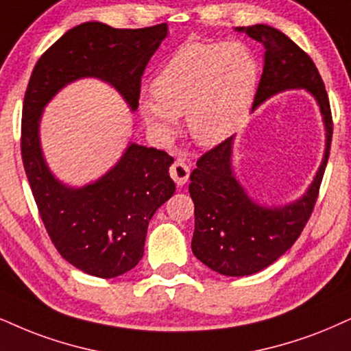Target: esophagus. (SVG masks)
Wrapping results in <instances>:
<instances>
[{
	"instance_id": "esophagus-1",
	"label": "esophagus",
	"mask_w": 351,
	"mask_h": 351,
	"mask_svg": "<svg viewBox=\"0 0 351 351\" xmlns=\"http://www.w3.org/2000/svg\"><path fill=\"white\" fill-rule=\"evenodd\" d=\"M189 176H190V169L185 162L182 161H177L172 164L171 167V177L174 179V182L177 185H184L185 182L189 180Z\"/></svg>"
}]
</instances>
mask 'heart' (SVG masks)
Segmentation results:
<instances>
[{
    "label": "heart",
    "mask_w": 351,
    "mask_h": 351,
    "mask_svg": "<svg viewBox=\"0 0 351 351\" xmlns=\"http://www.w3.org/2000/svg\"><path fill=\"white\" fill-rule=\"evenodd\" d=\"M258 76L261 64L245 43H184L154 76V99L140 101L141 119L159 141L169 143L185 115L190 136L215 146L245 120Z\"/></svg>",
    "instance_id": "heart-1"
}]
</instances>
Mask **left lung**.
I'll return each instance as SVG.
<instances>
[{
  "label": "left lung",
  "instance_id": "8db88e82",
  "mask_svg": "<svg viewBox=\"0 0 351 351\" xmlns=\"http://www.w3.org/2000/svg\"><path fill=\"white\" fill-rule=\"evenodd\" d=\"M262 43L263 71L252 112L285 90L304 89L321 112L326 145L313 182L296 200L267 205L249 195L232 167L236 135L197 161L189 192L195 205L192 252L211 270L226 276L252 275L271 265L300 237L313 213L332 141V115L326 86L317 68L291 38L267 24L236 27Z\"/></svg>",
  "mask_w": 351,
  "mask_h": 351
}]
</instances>
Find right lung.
Wrapping results in <instances>:
<instances>
[{"label": "right lung", "mask_w": 351, "mask_h": 351, "mask_svg": "<svg viewBox=\"0 0 351 351\" xmlns=\"http://www.w3.org/2000/svg\"><path fill=\"white\" fill-rule=\"evenodd\" d=\"M167 34V24L76 25L38 58L25 90L21 151L38 213L64 261L99 278L127 274L141 261L151 218L176 192L169 176L174 159L166 151L128 141L106 174L75 187L60 180L43 156L42 117L60 90L86 77L109 84L135 112L143 73Z\"/></svg>", "instance_id": "obj_1"}]
</instances>
